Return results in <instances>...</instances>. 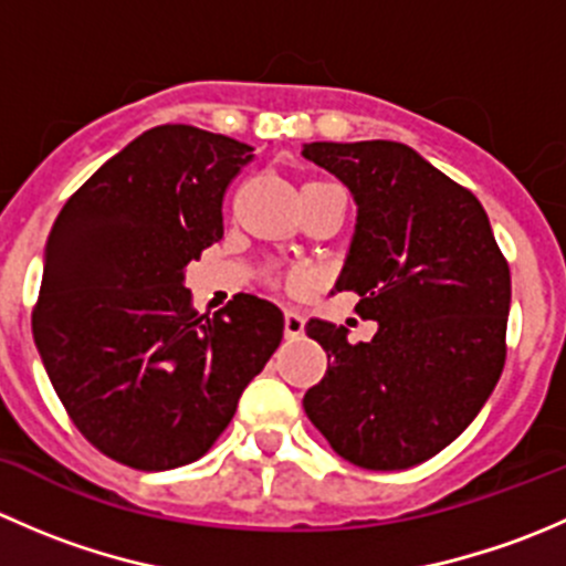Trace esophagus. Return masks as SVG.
Returning a JSON list of instances; mask_svg holds the SVG:
<instances>
[{"mask_svg": "<svg viewBox=\"0 0 566 566\" xmlns=\"http://www.w3.org/2000/svg\"><path fill=\"white\" fill-rule=\"evenodd\" d=\"M284 334L287 336L304 334V317H301V312H295V310L284 312Z\"/></svg>", "mask_w": 566, "mask_h": 566, "instance_id": "1", "label": "esophagus"}]
</instances>
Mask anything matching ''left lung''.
I'll return each mask as SVG.
<instances>
[{
	"label": "left lung",
	"mask_w": 566,
	"mask_h": 566,
	"mask_svg": "<svg viewBox=\"0 0 566 566\" xmlns=\"http://www.w3.org/2000/svg\"><path fill=\"white\" fill-rule=\"evenodd\" d=\"M304 158L350 188L356 232L336 290L378 319L373 342L310 319L331 358L304 410L339 458L402 471L476 419L506 358L510 265L468 188L399 142H312Z\"/></svg>",
	"instance_id": "8db88e82"
}]
</instances>
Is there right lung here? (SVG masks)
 Returning a JSON list of instances; mask_svg holds the SVG:
<instances>
[{
    "label": "right lung",
    "mask_w": 566,
    "mask_h": 566,
    "mask_svg": "<svg viewBox=\"0 0 566 566\" xmlns=\"http://www.w3.org/2000/svg\"><path fill=\"white\" fill-rule=\"evenodd\" d=\"M254 147L158 125L108 158L56 216L32 334L56 397L106 458L169 471L202 458L284 334L276 304L213 317L182 287L224 235L221 202Z\"/></svg>",
    "instance_id": "add662e5"
}]
</instances>
